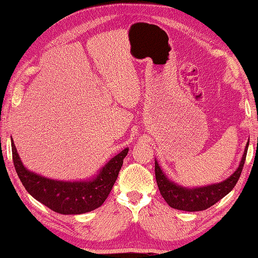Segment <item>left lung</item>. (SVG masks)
I'll return each instance as SVG.
<instances>
[{
	"label": "left lung",
	"mask_w": 258,
	"mask_h": 258,
	"mask_svg": "<svg viewBox=\"0 0 258 258\" xmlns=\"http://www.w3.org/2000/svg\"><path fill=\"white\" fill-rule=\"evenodd\" d=\"M248 144L249 143L246 144L239 167L237 168V170L230 177L221 182H218V184L195 187V188H187V187H182L168 179L156 160V162H154V171H156L157 184L162 198L165 199L170 208L188 211V212L203 211L212 207L218 201L230 193L233 187L236 186L241 175L243 163L246 160Z\"/></svg>",
	"instance_id": "1"
}]
</instances>
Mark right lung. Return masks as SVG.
I'll list each match as a JSON object with an SVG mask.
<instances>
[{
  "instance_id": "right-lung-1",
  "label": "right lung",
  "mask_w": 258,
  "mask_h": 258,
  "mask_svg": "<svg viewBox=\"0 0 258 258\" xmlns=\"http://www.w3.org/2000/svg\"><path fill=\"white\" fill-rule=\"evenodd\" d=\"M12 158L16 171L28 193L38 202L60 214H82L99 208L108 198L118 177L128 149L116 154L89 180L63 181L35 174L23 166L11 139Z\"/></svg>"
}]
</instances>
